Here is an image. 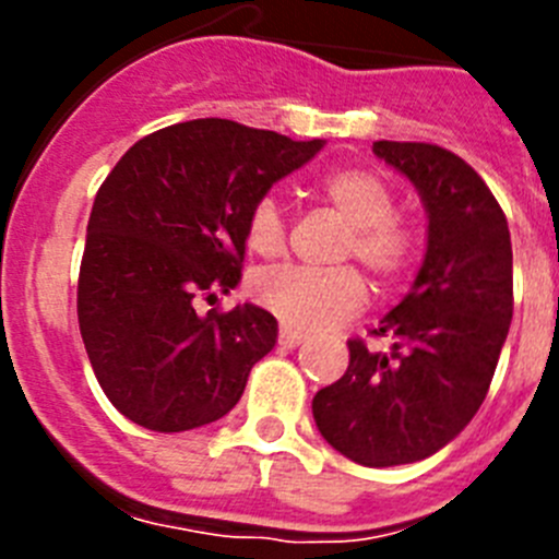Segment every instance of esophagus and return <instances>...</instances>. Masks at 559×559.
I'll return each mask as SVG.
<instances>
[{"label":"esophagus","instance_id":"obj_1","mask_svg":"<svg viewBox=\"0 0 559 559\" xmlns=\"http://www.w3.org/2000/svg\"><path fill=\"white\" fill-rule=\"evenodd\" d=\"M302 341H305V335H302V333H296V330H290V328L280 330V347L294 349V347H299Z\"/></svg>","mask_w":559,"mask_h":559}]
</instances>
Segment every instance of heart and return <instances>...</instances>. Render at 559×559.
<instances>
[{"mask_svg": "<svg viewBox=\"0 0 559 559\" xmlns=\"http://www.w3.org/2000/svg\"><path fill=\"white\" fill-rule=\"evenodd\" d=\"M322 195L341 218L349 235L344 257H358L380 280H392L412 265L417 254V231L394 215V192L386 181L360 167H341L322 181ZM283 206L274 195H263L246 218L249 249L263 257H276L285 249ZM257 302L274 313L290 330H324L353 316L367 299L364 276L355 269H285L263 271L254 280Z\"/></svg>", "mask_w": 559, "mask_h": 559, "instance_id": "1", "label": "heart"}]
</instances>
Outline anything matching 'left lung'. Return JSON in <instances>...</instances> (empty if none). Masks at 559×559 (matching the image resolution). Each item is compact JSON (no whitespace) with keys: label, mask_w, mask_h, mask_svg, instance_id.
Segmentation results:
<instances>
[{"label":"left lung","mask_w":559,"mask_h":559,"mask_svg":"<svg viewBox=\"0 0 559 559\" xmlns=\"http://www.w3.org/2000/svg\"><path fill=\"white\" fill-rule=\"evenodd\" d=\"M426 206V257L374 335L392 353L347 341L349 367L313 397L316 428L367 467L433 456L487 397L512 322L510 226L490 187L456 153L426 142L372 145Z\"/></svg>","instance_id":"8db88e82"}]
</instances>
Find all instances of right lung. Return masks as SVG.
Returning a JSON list of instances; mask_svg holds the SVG:
<instances>
[{"instance_id":"add662e5","label":"right lung","mask_w":559,"mask_h":559,"mask_svg":"<svg viewBox=\"0 0 559 559\" xmlns=\"http://www.w3.org/2000/svg\"><path fill=\"white\" fill-rule=\"evenodd\" d=\"M324 140L231 120L162 128L97 190L78 280L83 344L111 406L159 433L210 426L237 406L276 319L257 305L195 310L240 283L257 199L308 165Z\"/></svg>"}]
</instances>
